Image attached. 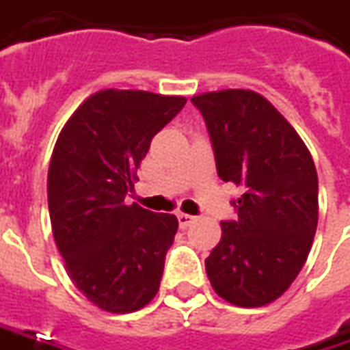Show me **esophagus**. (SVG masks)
I'll return each mask as SVG.
<instances>
[{"label":"esophagus","instance_id":"obj_1","mask_svg":"<svg viewBox=\"0 0 350 350\" xmlns=\"http://www.w3.org/2000/svg\"><path fill=\"white\" fill-rule=\"evenodd\" d=\"M176 217H178V223H180V227L182 229H186V227H190L191 223L196 221V217H191V215H188V213H176Z\"/></svg>","mask_w":350,"mask_h":350}]
</instances>
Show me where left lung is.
Instances as JSON below:
<instances>
[{"instance_id": "1", "label": "left lung", "mask_w": 350, "mask_h": 350, "mask_svg": "<svg viewBox=\"0 0 350 350\" xmlns=\"http://www.w3.org/2000/svg\"><path fill=\"white\" fill-rule=\"evenodd\" d=\"M217 174L243 186L235 219L221 221L205 272L223 299L258 308L280 297L306 265L317 229L312 154L276 107L251 90L193 96Z\"/></svg>"}]
</instances>
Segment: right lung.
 I'll list each match as a JSON object with an SVG mask.
<instances>
[{
  "instance_id": "obj_1",
  "label": "right lung",
  "mask_w": 350,
  "mask_h": 350,
  "mask_svg": "<svg viewBox=\"0 0 350 350\" xmlns=\"http://www.w3.org/2000/svg\"><path fill=\"white\" fill-rule=\"evenodd\" d=\"M186 99L141 90H103L62 127L49 166L56 247L76 288L111 313L157 296L178 219L125 204L152 137Z\"/></svg>"
}]
</instances>
